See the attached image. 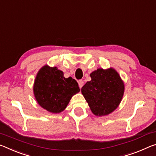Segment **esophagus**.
<instances>
[{"instance_id":"34e87169","label":"esophagus","mask_w":156,"mask_h":156,"mask_svg":"<svg viewBox=\"0 0 156 156\" xmlns=\"http://www.w3.org/2000/svg\"><path fill=\"white\" fill-rule=\"evenodd\" d=\"M83 85H84V82H83V80H79L78 81V85H79V87H80V88H81L83 86Z\"/></svg>"}]
</instances>
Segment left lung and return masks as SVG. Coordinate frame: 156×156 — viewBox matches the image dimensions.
<instances>
[{
  "label": "left lung",
  "mask_w": 156,
  "mask_h": 156,
  "mask_svg": "<svg viewBox=\"0 0 156 156\" xmlns=\"http://www.w3.org/2000/svg\"><path fill=\"white\" fill-rule=\"evenodd\" d=\"M91 80L81 89L95 115L103 116L118 107L123 95L124 85L115 69H98L90 74Z\"/></svg>",
  "instance_id": "1"
}]
</instances>
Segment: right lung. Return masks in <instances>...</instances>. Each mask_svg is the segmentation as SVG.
Masks as SVG:
<instances>
[{
  "mask_svg": "<svg viewBox=\"0 0 156 156\" xmlns=\"http://www.w3.org/2000/svg\"><path fill=\"white\" fill-rule=\"evenodd\" d=\"M33 90L39 105L53 113H59L65 110L71 96L80 91L75 79L66 78L62 71L57 67L48 66L39 70Z\"/></svg>",
  "mask_w": 156,
  "mask_h": 156,
  "instance_id": "add662e5",
  "label": "right lung"
}]
</instances>
